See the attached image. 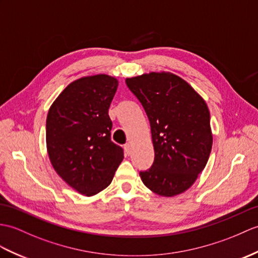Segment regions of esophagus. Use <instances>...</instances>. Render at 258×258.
<instances>
[{"instance_id": "esophagus-1", "label": "esophagus", "mask_w": 258, "mask_h": 258, "mask_svg": "<svg viewBox=\"0 0 258 258\" xmlns=\"http://www.w3.org/2000/svg\"><path fill=\"white\" fill-rule=\"evenodd\" d=\"M124 149H125V153H126L127 155L131 154V145H130V143L125 144V145H124Z\"/></svg>"}]
</instances>
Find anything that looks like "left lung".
Wrapping results in <instances>:
<instances>
[{
  "mask_svg": "<svg viewBox=\"0 0 258 258\" xmlns=\"http://www.w3.org/2000/svg\"><path fill=\"white\" fill-rule=\"evenodd\" d=\"M126 86L149 119L155 158L140 171L155 194L172 197L194 184L212 148L210 112L190 85L172 74L151 73L127 78Z\"/></svg>",
  "mask_w": 258,
  "mask_h": 258,
  "instance_id": "obj_1",
  "label": "left lung"
}]
</instances>
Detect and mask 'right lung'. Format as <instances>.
<instances>
[{
    "mask_svg": "<svg viewBox=\"0 0 258 258\" xmlns=\"http://www.w3.org/2000/svg\"><path fill=\"white\" fill-rule=\"evenodd\" d=\"M117 85L106 75L78 79L59 94L47 115V151L53 169L88 197L111 183L124 158L123 148L111 141L109 107Z\"/></svg>",
    "mask_w": 258,
    "mask_h": 258,
    "instance_id": "1",
    "label": "right lung"
}]
</instances>
